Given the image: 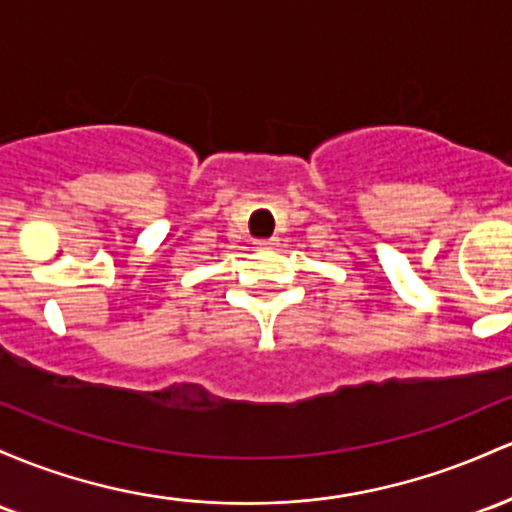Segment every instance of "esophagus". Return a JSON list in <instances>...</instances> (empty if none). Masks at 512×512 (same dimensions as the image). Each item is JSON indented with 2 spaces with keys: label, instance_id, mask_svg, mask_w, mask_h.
Instances as JSON below:
<instances>
[{
  "label": "esophagus",
  "instance_id": "1",
  "mask_svg": "<svg viewBox=\"0 0 512 512\" xmlns=\"http://www.w3.org/2000/svg\"><path fill=\"white\" fill-rule=\"evenodd\" d=\"M255 245L260 247V250H272V247H277V240H274V238H269V240H257Z\"/></svg>",
  "mask_w": 512,
  "mask_h": 512
}]
</instances>
